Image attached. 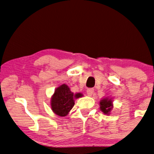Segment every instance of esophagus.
<instances>
[{"label":"esophagus","mask_w":154,"mask_h":154,"mask_svg":"<svg viewBox=\"0 0 154 154\" xmlns=\"http://www.w3.org/2000/svg\"><path fill=\"white\" fill-rule=\"evenodd\" d=\"M86 92H87V94H88L89 96H91L92 94H93L94 92V89H92V88H89V89H87Z\"/></svg>","instance_id":"esophagus-1"}]
</instances>
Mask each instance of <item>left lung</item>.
I'll list each match as a JSON object with an SVG mask.
<instances>
[{
	"label": "left lung",
	"instance_id": "8db88e82",
	"mask_svg": "<svg viewBox=\"0 0 154 154\" xmlns=\"http://www.w3.org/2000/svg\"><path fill=\"white\" fill-rule=\"evenodd\" d=\"M100 110L103 113L106 114H109L113 108L112 105V100L111 99L106 98L102 99L100 102Z\"/></svg>",
	"mask_w": 154,
	"mask_h": 154
}]
</instances>
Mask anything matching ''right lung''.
Returning a JSON list of instances; mask_svg holds the SVG:
<instances>
[{"label": "right lung", "instance_id": "1", "mask_svg": "<svg viewBox=\"0 0 154 154\" xmlns=\"http://www.w3.org/2000/svg\"><path fill=\"white\" fill-rule=\"evenodd\" d=\"M82 96L80 93L74 94L67 85L63 84L55 89L52 97V110L58 116H65L73 107L75 100Z\"/></svg>", "mask_w": 154, "mask_h": 154}]
</instances>
